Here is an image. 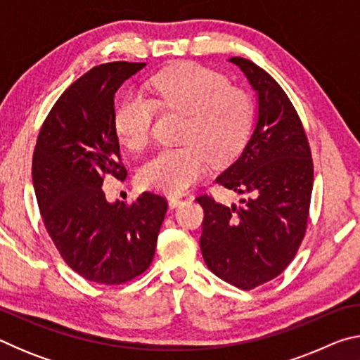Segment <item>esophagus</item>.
<instances>
[{
	"label": "esophagus",
	"instance_id": "obj_1",
	"mask_svg": "<svg viewBox=\"0 0 360 360\" xmlns=\"http://www.w3.org/2000/svg\"><path fill=\"white\" fill-rule=\"evenodd\" d=\"M182 203V200L179 197H174V195H169L168 197V205L172 206V208H176V206H179Z\"/></svg>",
	"mask_w": 360,
	"mask_h": 360
}]
</instances>
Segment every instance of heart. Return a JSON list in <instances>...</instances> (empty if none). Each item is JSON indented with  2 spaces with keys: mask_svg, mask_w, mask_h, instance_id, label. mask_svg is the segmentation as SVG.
<instances>
[{
  "mask_svg": "<svg viewBox=\"0 0 360 360\" xmlns=\"http://www.w3.org/2000/svg\"><path fill=\"white\" fill-rule=\"evenodd\" d=\"M150 95L125 96L114 114V129L125 148L143 150L152 138L157 106L184 115L179 148H167L139 169V184L162 193H182L212 165L227 163L245 146L255 106L245 89L197 63H181L150 79Z\"/></svg>",
  "mask_w": 360,
  "mask_h": 360,
  "instance_id": "heart-1",
  "label": "heart"
}]
</instances>
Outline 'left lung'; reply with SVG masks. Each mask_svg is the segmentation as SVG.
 <instances>
[{
	"label": "left lung",
	"instance_id": "1",
	"mask_svg": "<svg viewBox=\"0 0 360 360\" xmlns=\"http://www.w3.org/2000/svg\"><path fill=\"white\" fill-rule=\"evenodd\" d=\"M257 92V124L238 158L216 182L245 198L197 202L205 211L200 249L210 270L235 288L251 290L288 268L307 231L313 192V158L294 105L275 79L251 60L231 57Z\"/></svg>",
	"mask_w": 360,
	"mask_h": 360
}]
</instances>
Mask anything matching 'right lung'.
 <instances>
[{"label":"right lung","instance_id":"right-lung-1","mask_svg":"<svg viewBox=\"0 0 360 360\" xmlns=\"http://www.w3.org/2000/svg\"><path fill=\"white\" fill-rule=\"evenodd\" d=\"M146 63L111 62L65 90L42 124L33 154V186L42 222L62 259L89 281L117 285L148 270L168 210L143 192L131 205L109 203L108 174L125 179L114 129V96Z\"/></svg>","mask_w":360,"mask_h":360}]
</instances>
